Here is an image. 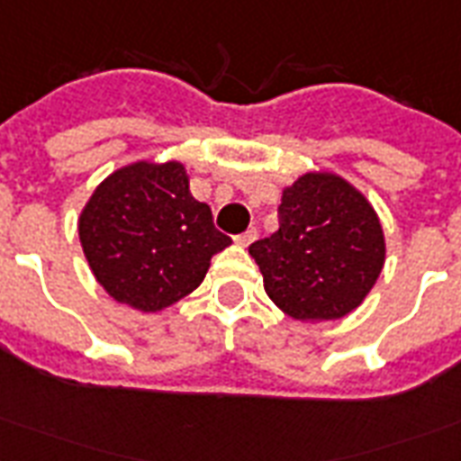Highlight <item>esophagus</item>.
<instances>
[{
	"label": "esophagus",
	"mask_w": 461,
	"mask_h": 461,
	"mask_svg": "<svg viewBox=\"0 0 461 461\" xmlns=\"http://www.w3.org/2000/svg\"><path fill=\"white\" fill-rule=\"evenodd\" d=\"M255 238H258V230L250 228V230H245V233L238 235V238H235V243L240 245V248H248L250 243H255Z\"/></svg>",
	"instance_id": "1"
}]
</instances>
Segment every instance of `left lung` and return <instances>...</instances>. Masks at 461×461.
Listing matches in <instances>:
<instances>
[{
	"mask_svg": "<svg viewBox=\"0 0 461 461\" xmlns=\"http://www.w3.org/2000/svg\"><path fill=\"white\" fill-rule=\"evenodd\" d=\"M280 228L248 253L265 292L297 321L317 324L361 307L385 265L371 201L334 171H307L282 189Z\"/></svg>",
	"mask_w": 461,
	"mask_h": 461,
	"instance_id": "left-lung-1",
	"label": "left lung"
}]
</instances>
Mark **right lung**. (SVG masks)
<instances>
[{"label": "right lung", "instance_id": "1", "mask_svg": "<svg viewBox=\"0 0 461 461\" xmlns=\"http://www.w3.org/2000/svg\"><path fill=\"white\" fill-rule=\"evenodd\" d=\"M78 238L100 287L144 314L191 294L230 245L176 159L132 161L100 181L80 211Z\"/></svg>", "mask_w": 461, "mask_h": 461}]
</instances>
